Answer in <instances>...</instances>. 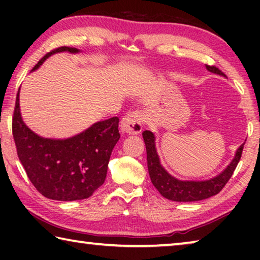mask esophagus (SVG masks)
Listing matches in <instances>:
<instances>
[{
	"label": "esophagus",
	"mask_w": 260,
	"mask_h": 260,
	"mask_svg": "<svg viewBox=\"0 0 260 260\" xmlns=\"http://www.w3.org/2000/svg\"><path fill=\"white\" fill-rule=\"evenodd\" d=\"M142 114L139 111H132L122 118L120 128L122 133L126 134H139L143 128Z\"/></svg>",
	"instance_id": "obj_1"
}]
</instances>
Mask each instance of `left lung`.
<instances>
[{
	"instance_id": "left-lung-1",
	"label": "left lung",
	"mask_w": 260,
	"mask_h": 260,
	"mask_svg": "<svg viewBox=\"0 0 260 260\" xmlns=\"http://www.w3.org/2000/svg\"><path fill=\"white\" fill-rule=\"evenodd\" d=\"M205 67L211 73L226 77L215 67H210V65H205ZM142 136L146 143L148 171L151 182L162 197L174 202H196L217 195L233 175V172L241 159L244 146L243 143L237 148L233 160L221 173L215 177L208 180H179L167 172L164 166L160 164L156 149L155 134L150 131H144Z\"/></svg>"
}]
</instances>
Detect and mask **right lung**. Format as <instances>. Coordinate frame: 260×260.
<instances>
[{"mask_svg": "<svg viewBox=\"0 0 260 260\" xmlns=\"http://www.w3.org/2000/svg\"><path fill=\"white\" fill-rule=\"evenodd\" d=\"M78 54L77 48L60 47L35 65L41 67L57 52ZM119 118L98 121L82 133L69 139L42 138L28 128L21 118L19 90L17 94L12 134L17 153L28 179L47 199L63 202L85 200L104 183L112 149L120 139Z\"/></svg>", "mask_w": 260, "mask_h": 260, "instance_id": "obj_1", "label": "right lung"}]
</instances>
